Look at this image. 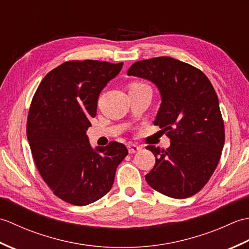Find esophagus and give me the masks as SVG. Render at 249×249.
I'll return each instance as SVG.
<instances>
[{
  "label": "esophagus",
  "mask_w": 249,
  "mask_h": 249,
  "mask_svg": "<svg viewBox=\"0 0 249 249\" xmlns=\"http://www.w3.org/2000/svg\"><path fill=\"white\" fill-rule=\"evenodd\" d=\"M127 149H128V152L130 153V154H134V153L140 151L141 147L139 145H137V144H131L130 143V144L127 145Z\"/></svg>",
  "instance_id": "1"
}]
</instances>
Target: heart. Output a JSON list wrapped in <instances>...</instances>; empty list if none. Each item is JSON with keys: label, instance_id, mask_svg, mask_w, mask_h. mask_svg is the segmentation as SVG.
Wrapping results in <instances>:
<instances>
[{"label": "heart", "instance_id": "obj_1", "mask_svg": "<svg viewBox=\"0 0 249 249\" xmlns=\"http://www.w3.org/2000/svg\"><path fill=\"white\" fill-rule=\"evenodd\" d=\"M143 86H145V84H143V83H133V84H131L130 89H136V88H140V87H143Z\"/></svg>", "mask_w": 249, "mask_h": 249}]
</instances>
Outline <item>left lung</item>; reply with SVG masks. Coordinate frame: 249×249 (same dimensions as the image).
I'll use <instances>...</instances> for the list:
<instances>
[{"label": "left lung", "instance_id": "left-lung-1", "mask_svg": "<svg viewBox=\"0 0 249 249\" xmlns=\"http://www.w3.org/2000/svg\"><path fill=\"white\" fill-rule=\"evenodd\" d=\"M128 76L154 83L161 104L154 124L167 131V150L146 146L155 166L146 183L168 197L185 199L208 183L218 165L225 143V127L218 97L204 73L170 56L138 61Z\"/></svg>", "mask_w": 249, "mask_h": 249}]
</instances>
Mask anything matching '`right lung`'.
<instances>
[{
	"mask_svg": "<svg viewBox=\"0 0 249 249\" xmlns=\"http://www.w3.org/2000/svg\"><path fill=\"white\" fill-rule=\"evenodd\" d=\"M123 63L65 62L46 75L32 100L26 135L41 178L60 199L87 205L107 194L128 151L123 143L92 147L87 135L99 94Z\"/></svg>",
	"mask_w": 249,
	"mask_h": 249,
	"instance_id": "1",
	"label": "right lung"
}]
</instances>
